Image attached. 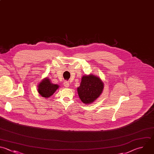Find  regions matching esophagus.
I'll use <instances>...</instances> for the list:
<instances>
[{
  "label": "esophagus",
  "instance_id": "obj_1",
  "mask_svg": "<svg viewBox=\"0 0 154 154\" xmlns=\"http://www.w3.org/2000/svg\"><path fill=\"white\" fill-rule=\"evenodd\" d=\"M64 87H65L67 88V87H69L70 84H69V82H67V81H64Z\"/></svg>",
  "mask_w": 154,
  "mask_h": 154
}]
</instances>
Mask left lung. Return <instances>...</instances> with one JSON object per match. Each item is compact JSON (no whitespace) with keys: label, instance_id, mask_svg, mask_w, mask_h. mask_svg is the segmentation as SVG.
<instances>
[{"label":"left lung","instance_id":"left-lung-1","mask_svg":"<svg viewBox=\"0 0 154 154\" xmlns=\"http://www.w3.org/2000/svg\"><path fill=\"white\" fill-rule=\"evenodd\" d=\"M103 85L102 80L94 75L83 76L80 86L77 88L80 99L85 104L93 103L102 93Z\"/></svg>","mask_w":154,"mask_h":154}]
</instances>
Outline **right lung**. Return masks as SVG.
<instances>
[{"label": "right lung", "instance_id": "add662e5", "mask_svg": "<svg viewBox=\"0 0 154 154\" xmlns=\"http://www.w3.org/2000/svg\"><path fill=\"white\" fill-rule=\"evenodd\" d=\"M59 88L58 84H54L48 78H46L38 85V92L43 97L49 98Z\"/></svg>", "mask_w": 154, "mask_h": 154}]
</instances>
